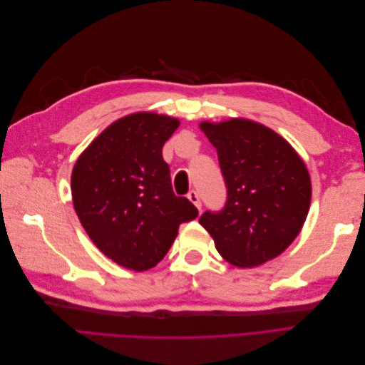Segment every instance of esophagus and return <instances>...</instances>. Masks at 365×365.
<instances>
[{
	"label": "esophagus",
	"instance_id": "obj_1",
	"mask_svg": "<svg viewBox=\"0 0 365 365\" xmlns=\"http://www.w3.org/2000/svg\"><path fill=\"white\" fill-rule=\"evenodd\" d=\"M187 197H189V200L196 205V208H197V210H201V208H202V202H201L200 193H197L196 190H190L189 193H187Z\"/></svg>",
	"mask_w": 365,
	"mask_h": 365
}]
</instances>
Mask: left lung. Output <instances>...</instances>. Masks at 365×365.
Instances as JSON below:
<instances>
[{
	"label": "left lung",
	"instance_id": "obj_1",
	"mask_svg": "<svg viewBox=\"0 0 365 365\" xmlns=\"http://www.w3.org/2000/svg\"><path fill=\"white\" fill-rule=\"evenodd\" d=\"M216 148L227 201L200 217L227 262L240 268L277 257L300 233L309 205L311 178L286 140L254 121L233 118L201 123Z\"/></svg>",
	"mask_w": 365,
	"mask_h": 365
}]
</instances>
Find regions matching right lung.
Wrapping results in <instances>:
<instances>
[{
    "label": "right lung",
    "mask_w": 365,
    "mask_h": 365,
    "mask_svg": "<svg viewBox=\"0 0 365 365\" xmlns=\"http://www.w3.org/2000/svg\"><path fill=\"white\" fill-rule=\"evenodd\" d=\"M180 121L138 113L117 120L77 160L73 204L86 235L106 257L146 271L168 254L197 208L176 196L163 146Z\"/></svg>",
    "instance_id": "obj_1"
}]
</instances>
